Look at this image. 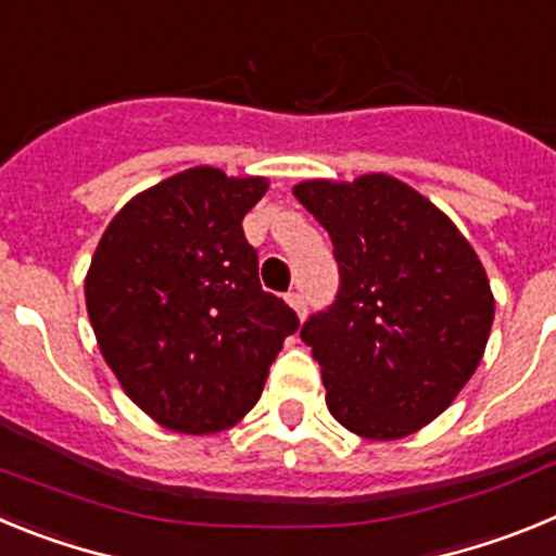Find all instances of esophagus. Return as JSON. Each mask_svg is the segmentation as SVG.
Instances as JSON below:
<instances>
[{"label": "esophagus", "mask_w": 556, "mask_h": 556, "mask_svg": "<svg viewBox=\"0 0 556 556\" xmlns=\"http://www.w3.org/2000/svg\"><path fill=\"white\" fill-rule=\"evenodd\" d=\"M287 303H289V306L294 308V314H298V317H301V320H303V317H306V314H308L306 298H303L301 292H289V294H287Z\"/></svg>", "instance_id": "1"}]
</instances>
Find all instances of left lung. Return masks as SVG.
Masks as SVG:
<instances>
[{"instance_id": "obj_1", "label": "left lung", "mask_w": 556, "mask_h": 556, "mask_svg": "<svg viewBox=\"0 0 556 556\" xmlns=\"http://www.w3.org/2000/svg\"><path fill=\"white\" fill-rule=\"evenodd\" d=\"M292 191L339 267L337 301L301 328L328 412L367 440L415 434L484 356L495 301L479 255L434 203L381 172Z\"/></svg>"}]
</instances>
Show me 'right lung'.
Returning a JSON list of instances; mask_svg holds the SVG:
<instances>
[{
  "mask_svg": "<svg viewBox=\"0 0 556 556\" xmlns=\"http://www.w3.org/2000/svg\"><path fill=\"white\" fill-rule=\"evenodd\" d=\"M267 178L178 172L111 219L86 308L122 390L164 429L214 434L262 397L298 314L258 281L242 219Z\"/></svg>",
  "mask_w": 556,
  "mask_h": 556,
  "instance_id": "1",
  "label": "right lung"
}]
</instances>
